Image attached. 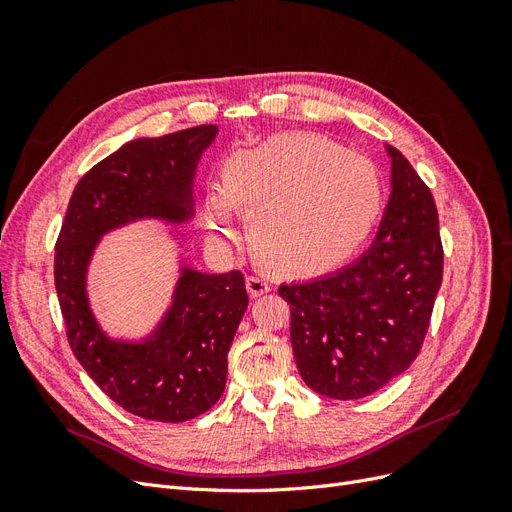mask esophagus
Instances as JSON below:
<instances>
[{
    "label": "esophagus",
    "mask_w": 512,
    "mask_h": 512,
    "mask_svg": "<svg viewBox=\"0 0 512 512\" xmlns=\"http://www.w3.org/2000/svg\"><path fill=\"white\" fill-rule=\"evenodd\" d=\"M247 290H250L252 297H260V294H265V292L271 290V284L265 280V277L252 275V277H247Z\"/></svg>",
    "instance_id": "obj_1"
}]
</instances>
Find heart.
<instances>
[{"instance_id": "obj_1", "label": "heart", "mask_w": 512, "mask_h": 512, "mask_svg": "<svg viewBox=\"0 0 512 512\" xmlns=\"http://www.w3.org/2000/svg\"><path fill=\"white\" fill-rule=\"evenodd\" d=\"M235 207L245 211L252 252L273 271L312 275L359 247L382 209L374 164L314 134H282L232 151L222 185L205 196L213 245L235 239Z\"/></svg>"}]
</instances>
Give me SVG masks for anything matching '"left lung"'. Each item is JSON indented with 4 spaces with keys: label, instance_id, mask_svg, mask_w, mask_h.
<instances>
[{
    "label": "left lung",
    "instance_id": "1",
    "mask_svg": "<svg viewBox=\"0 0 512 512\" xmlns=\"http://www.w3.org/2000/svg\"><path fill=\"white\" fill-rule=\"evenodd\" d=\"M391 196L369 250L331 275L282 284L290 342L309 389L361 399L412 365L442 284L438 209L412 164L391 145Z\"/></svg>",
    "mask_w": 512,
    "mask_h": 512
}]
</instances>
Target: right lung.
Segmentation results:
<instances>
[{"mask_svg":"<svg viewBox=\"0 0 512 512\" xmlns=\"http://www.w3.org/2000/svg\"><path fill=\"white\" fill-rule=\"evenodd\" d=\"M215 134L218 126H196L119 147L76 183L55 245V288L74 356L115 404L147 421H190L222 397L247 307L243 273H203L181 260L156 329L117 339L91 309L87 271L108 232L138 220L181 226L194 218L196 166Z\"/></svg>","mask_w":512,"mask_h":512,"instance_id":"right-lung-1","label":"right lung"}]
</instances>
